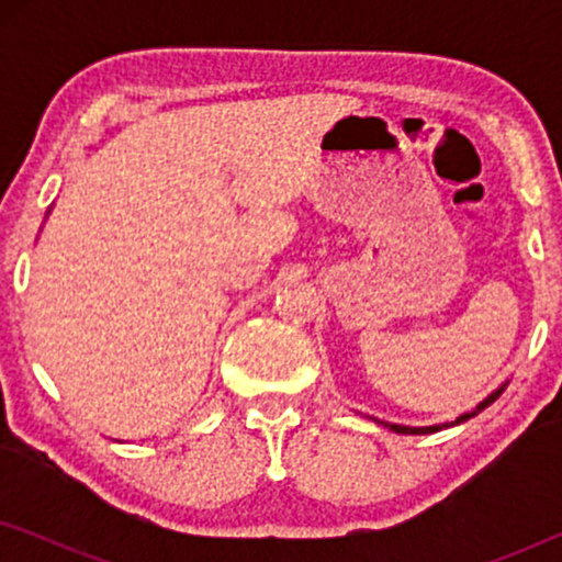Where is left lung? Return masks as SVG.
<instances>
[{
    "label": "left lung",
    "instance_id": "1",
    "mask_svg": "<svg viewBox=\"0 0 562 562\" xmlns=\"http://www.w3.org/2000/svg\"><path fill=\"white\" fill-rule=\"evenodd\" d=\"M502 391L504 389H498L496 391V394H491L488 398H486V402H483V404H479V406H475V409L473 412H468V414H463V417H458L456 422H452V425H460V422H465V419H471V417H475V414H479V412H483V409H486V406L488 404H494L496 402V398L498 396H502ZM442 427H450V425H442ZM440 425H437V427H396V425H391V429H396V432H404V435H427V432H437V429H442Z\"/></svg>",
    "mask_w": 562,
    "mask_h": 562
}]
</instances>
